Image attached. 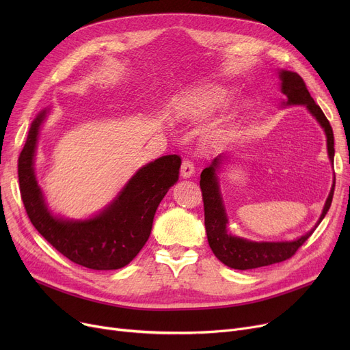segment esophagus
<instances>
[{"label": "esophagus", "instance_id": "1", "mask_svg": "<svg viewBox=\"0 0 350 350\" xmlns=\"http://www.w3.org/2000/svg\"><path fill=\"white\" fill-rule=\"evenodd\" d=\"M194 173H196L194 165H193V163H191L190 160H185V161L181 163V177H183V178H189V177H191Z\"/></svg>", "mask_w": 350, "mask_h": 350}]
</instances>
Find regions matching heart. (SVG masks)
Listing matches in <instances>:
<instances>
[{"instance_id":"1","label":"heart","mask_w":350,"mask_h":350,"mask_svg":"<svg viewBox=\"0 0 350 350\" xmlns=\"http://www.w3.org/2000/svg\"><path fill=\"white\" fill-rule=\"evenodd\" d=\"M232 100V92L223 85L201 86L187 95H183L174 102L173 113L180 120H193L207 118L218 110L230 105ZM237 118H231L223 127L217 129L208 136V144H218L226 142L234 132Z\"/></svg>"}]
</instances>
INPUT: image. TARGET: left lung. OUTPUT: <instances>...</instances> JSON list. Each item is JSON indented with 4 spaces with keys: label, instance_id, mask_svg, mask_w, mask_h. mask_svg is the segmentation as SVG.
I'll return each instance as SVG.
<instances>
[{
    "label": "left lung",
    "instance_id": "8db88e82",
    "mask_svg": "<svg viewBox=\"0 0 350 350\" xmlns=\"http://www.w3.org/2000/svg\"><path fill=\"white\" fill-rule=\"evenodd\" d=\"M280 78V88L281 92L285 95V100H282V106H295L302 105L308 109V112L317 119V122L323 129L326 135V147H327V156L330 163L334 164L335 149H334V132L330 127L329 120L323 115L322 109L312 99L310 94L306 89L304 79L298 75L297 72L280 69L278 70ZM227 160V156L219 154L217 156L208 167L201 172L200 178V187L203 193L204 201V224L207 231V240L211 251L217 258L221 261L224 265L234 268V269H254L260 267H267L271 264L282 262L297 252V250L308 240L315 231V228L321 224L325 218L330 204H332V197L335 190V177L332 189L329 191V196L325 201V206L322 214L314 228H310L306 234L301 235L299 238L293 241H251L243 237L232 235L228 231V217L224 206V200L219 190L218 183V170L221 167L223 161Z\"/></svg>",
    "mask_w": 350,
    "mask_h": 350
}]
</instances>
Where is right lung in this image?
I'll return each instance as SVG.
<instances>
[{
	"label": "right lung",
	"instance_id": "add662e5",
	"mask_svg": "<svg viewBox=\"0 0 350 350\" xmlns=\"http://www.w3.org/2000/svg\"><path fill=\"white\" fill-rule=\"evenodd\" d=\"M49 110L42 109L32 120L18 159L21 197L31 223L72 262L98 271L123 268L149 240L160 201L178 180L181 159L169 154L144 164L98 214L85 219L64 218L49 210L33 167L40 131Z\"/></svg>",
	"mask_w": 350,
	"mask_h": 350
}]
</instances>
